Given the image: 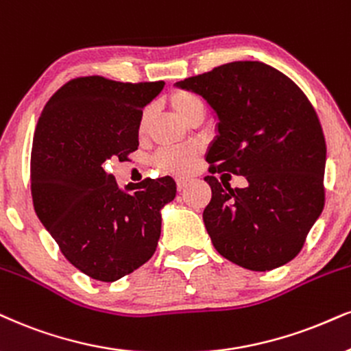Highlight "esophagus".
<instances>
[{"label":"esophagus","mask_w":351,"mask_h":351,"mask_svg":"<svg viewBox=\"0 0 351 351\" xmlns=\"http://www.w3.org/2000/svg\"><path fill=\"white\" fill-rule=\"evenodd\" d=\"M176 184H177V190L182 192V190L190 184V179H182V177H179V179H176Z\"/></svg>","instance_id":"1"}]
</instances>
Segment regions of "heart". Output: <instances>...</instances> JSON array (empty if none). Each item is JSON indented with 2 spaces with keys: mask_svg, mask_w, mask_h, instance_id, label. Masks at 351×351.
<instances>
[{
  "mask_svg": "<svg viewBox=\"0 0 351 351\" xmlns=\"http://www.w3.org/2000/svg\"><path fill=\"white\" fill-rule=\"evenodd\" d=\"M169 106L174 110V114L182 119L184 122L190 123L197 117H205V104L197 94L189 93V90H176L169 96ZM151 110L146 109L143 112L140 120V132H146L149 125ZM200 158V149L195 146H187V148H167L161 149L154 156L156 167L161 169L162 172L169 174H190L193 171Z\"/></svg>",
  "mask_w": 351,
  "mask_h": 351,
  "instance_id": "obj_1",
  "label": "heart"
}]
</instances>
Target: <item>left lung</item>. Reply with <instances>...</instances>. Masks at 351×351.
Listing matches in <instances>:
<instances>
[{
    "mask_svg": "<svg viewBox=\"0 0 351 351\" xmlns=\"http://www.w3.org/2000/svg\"><path fill=\"white\" fill-rule=\"evenodd\" d=\"M177 88L202 96L218 115L208 171L247 179L244 189H231L205 177L211 200L203 221L215 249L254 271L293 261L326 203V138L313 104L261 62L221 64Z\"/></svg>",
    "mask_w": 351,
    "mask_h": 351,
    "instance_id": "obj_1",
    "label": "left lung"
}]
</instances>
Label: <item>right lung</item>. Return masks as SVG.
<instances>
[{
    "mask_svg": "<svg viewBox=\"0 0 351 351\" xmlns=\"http://www.w3.org/2000/svg\"><path fill=\"white\" fill-rule=\"evenodd\" d=\"M164 81L120 83L84 76L63 84L38 117L30 154L34 210L66 261L90 278L115 281L153 257L172 177L119 189L104 162L138 149L143 107Z\"/></svg>",
    "mask_w": 351,
    "mask_h": 351,
    "instance_id": "obj_1",
    "label": "right lung"
}]
</instances>
